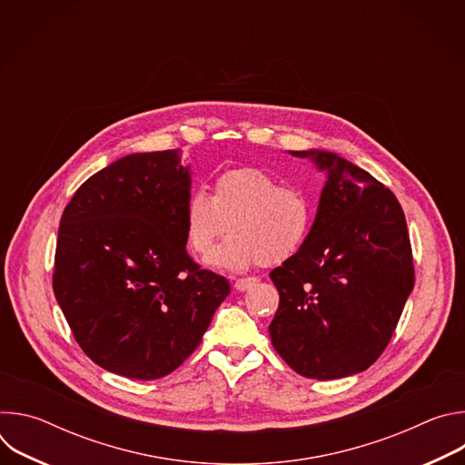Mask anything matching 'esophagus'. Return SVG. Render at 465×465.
I'll list each match as a JSON object with an SVG mask.
<instances>
[{
    "label": "esophagus",
    "instance_id": "1",
    "mask_svg": "<svg viewBox=\"0 0 465 465\" xmlns=\"http://www.w3.org/2000/svg\"><path fill=\"white\" fill-rule=\"evenodd\" d=\"M257 283H259V280H257V278H239V280H235L233 287H235L239 292H244V291H248V289L255 287Z\"/></svg>",
    "mask_w": 465,
    "mask_h": 465
}]
</instances>
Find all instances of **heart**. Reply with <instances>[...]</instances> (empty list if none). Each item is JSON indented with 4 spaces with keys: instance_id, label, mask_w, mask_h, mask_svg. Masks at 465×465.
<instances>
[{
    "instance_id": "obj_1",
    "label": "heart",
    "mask_w": 465,
    "mask_h": 465,
    "mask_svg": "<svg viewBox=\"0 0 465 465\" xmlns=\"http://www.w3.org/2000/svg\"><path fill=\"white\" fill-rule=\"evenodd\" d=\"M312 196L296 185H282L257 167L223 171L213 194L189 193L183 221L189 248L196 255L212 250L230 226L232 233L208 257L217 269L242 271L255 262H283L309 241L314 226Z\"/></svg>"
}]
</instances>
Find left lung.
<instances>
[{
    "label": "left lung",
    "mask_w": 465,
    "mask_h": 465,
    "mask_svg": "<svg viewBox=\"0 0 465 465\" xmlns=\"http://www.w3.org/2000/svg\"><path fill=\"white\" fill-rule=\"evenodd\" d=\"M327 174L305 246L271 272L280 307L269 325L280 357L309 379L370 368L414 289L405 213L395 194L327 151H291Z\"/></svg>",
    "instance_id": "8db88e82"
}]
</instances>
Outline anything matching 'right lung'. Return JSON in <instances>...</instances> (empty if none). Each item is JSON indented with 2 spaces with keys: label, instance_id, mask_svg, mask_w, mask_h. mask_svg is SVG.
Masks as SVG:
<instances>
[{
  "label": "right lung",
  "instance_id": "obj_1",
  "mask_svg": "<svg viewBox=\"0 0 465 465\" xmlns=\"http://www.w3.org/2000/svg\"><path fill=\"white\" fill-rule=\"evenodd\" d=\"M189 193L180 149L136 153L90 176L62 213L54 298L83 351L112 373L174 371L230 294L185 250Z\"/></svg>",
  "mask_w": 465,
  "mask_h": 465
}]
</instances>
